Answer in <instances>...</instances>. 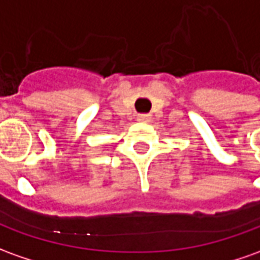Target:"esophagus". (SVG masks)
Wrapping results in <instances>:
<instances>
[{
    "instance_id": "34e87169",
    "label": "esophagus",
    "mask_w": 260,
    "mask_h": 260,
    "mask_svg": "<svg viewBox=\"0 0 260 260\" xmlns=\"http://www.w3.org/2000/svg\"><path fill=\"white\" fill-rule=\"evenodd\" d=\"M137 120H139V121H143V123H148V121L151 120V114L140 113V114H137Z\"/></svg>"
}]
</instances>
